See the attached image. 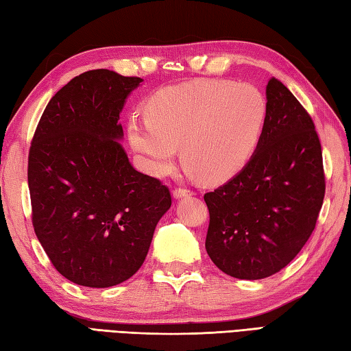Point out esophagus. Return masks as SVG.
I'll list each match as a JSON object with an SVG mask.
<instances>
[{"label":"esophagus","mask_w":351,"mask_h":351,"mask_svg":"<svg viewBox=\"0 0 351 351\" xmlns=\"http://www.w3.org/2000/svg\"><path fill=\"white\" fill-rule=\"evenodd\" d=\"M193 196V191L185 190V189H175L173 190V197L175 199H184V197H191Z\"/></svg>","instance_id":"1"}]
</instances>
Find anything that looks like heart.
Here are the masks:
<instances>
[{
	"label": "heart",
	"instance_id": "b5f03b06",
	"mask_svg": "<svg viewBox=\"0 0 351 351\" xmlns=\"http://www.w3.org/2000/svg\"><path fill=\"white\" fill-rule=\"evenodd\" d=\"M266 111L262 93L250 84L193 80L158 91L147 101L146 119L128 121V140L155 176L173 170L181 146L191 178L221 182L250 161Z\"/></svg>",
	"mask_w": 351,
	"mask_h": 351
}]
</instances>
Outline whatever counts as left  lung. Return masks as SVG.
<instances>
[{"label":"left lung","instance_id":"8db88e82","mask_svg":"<svg viewBox=\"0 0 351 351\" xmlns=\"http://www.w3.org/2000/svg\"><path fill=\"white\" fill-rule=\"evenodd\" d=\"M266 120L246 166L204 196L205 250L219 269L262 280L289 265L311 237L326 193L319 138L311 115L276 77Z\"/></svg>","mask_w":351,"mask_h":351}]
</instances>
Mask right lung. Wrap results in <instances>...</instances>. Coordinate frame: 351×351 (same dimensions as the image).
Segmentation results:
<instances>
[{"mask_svg": "<svg viewBox=\"0 0 351 351\" xmlns=\"http://www.w3.org/2000/svg\"><path fill=\"white\" fill-rule=\"evenodd\" d=\"M140 77L111 70L77 75L40 117L29 154L34 232L66 280L111 287L146 258L170 191L130 164L120 114Z\"/></svg>", "mask_w": 351, "mask_h": 351, "instance_id": "1", "label": "right lung"}]
</instances>
